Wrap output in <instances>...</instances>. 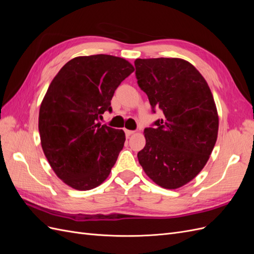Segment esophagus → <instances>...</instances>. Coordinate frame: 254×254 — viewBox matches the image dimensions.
Returning a JSON list of instances; mask_svg holds the SVG:
<instances>
[{
    "mask_svg": "<svg viewBox=\"0 0 254 254\" xmlns=\"http://www.w3.org/2000/svg\"><path fill=\"white\" fill-rule=\"evenodd\" d=\"M125 133H126V136L129 137L130 135H132L134 133V131H132V130H128V129H125Z\"/></svg>",
    "mask_w": 254,
    "mask_h": 254,
    "instance_id": "1",
    "label": "esophagus"
}]
</instances>
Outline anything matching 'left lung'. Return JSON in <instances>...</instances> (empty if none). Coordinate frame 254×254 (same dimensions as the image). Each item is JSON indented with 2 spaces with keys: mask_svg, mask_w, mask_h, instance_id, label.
Returning a JSON list of instances; mask_svg holds the SVG:
<instances>
[{
  "mask_svg": "<svg viewBox=\"0 0 254 254\" xmlns=\"http://www.w3.org/2000/svg\"><path fill=\"white\" fill-rule=\"evenodd\" d=\"M139 87L163 112L145 128L137 159L158 186L175 190L201 172L217 140L218 113L210 87L197 68L180 58L135 59Z\"/></svg>",
  "mask_w": 254,
  "mask_h": 254,
  "instance_id": "left-lung-1",
  "label": "left lung"
}]
</instances>
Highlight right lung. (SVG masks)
<instances>
[{
	"instance_id": "1",
	"label": "right lung",
	"mask_w": 254,
	"mask_h": 254,
	"mask_svg": "<svg viewBox=\"0 0 254 254\" xmlns=\"http://www.w3.org/2000/svg\"><path fill=\"white\" fill-rule=\"evenodd\" d=\"M134 71L124 58L75 57L52 80L39 111L41 146L52 170L66 186L94 189L108 178L125 132L97 123L111 111L120 83Z\"/></svg>"
}]
</instances>
